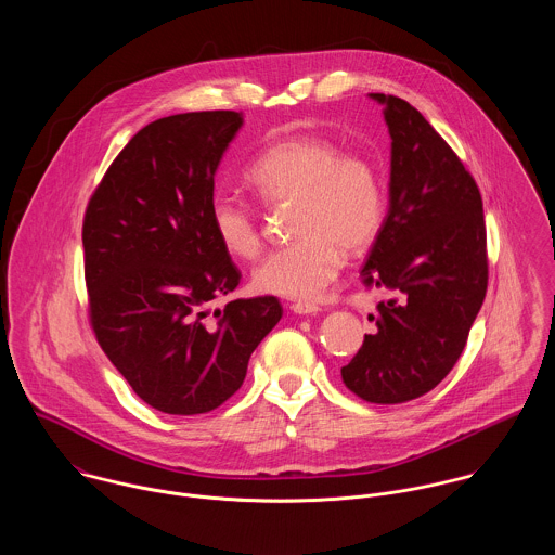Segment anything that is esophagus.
<instances>
[{"label":"esophagus","instance_id":"1","mask_svg":"<svg viewBox=\"0 0 555 555\" xmlns=\"http://www.w3.org/2000/svg\"><path fill=\"white\" fill-rule=\"evenodd\" d=\"M292 310L296 314H317L321 308L312 305V302H296V305H292Z\"/></svg>","mask_w":555,"mask_h":555}]
</instances>
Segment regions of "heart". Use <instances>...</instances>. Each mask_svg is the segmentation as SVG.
Returning a JSON list of instances; mask_svg holds the SVG:
<instances>
[{
	"label": "heart",
	"instance_id": "obj_1",
	"mask_svg": "<svg viewBox=\"0 0 555 555\" xmlns=\"http://www.w3.org/2000/svg\"><path fill=\"white\" fill-rule=\"evenodd\" d=\"M247 181L268 206L294 204L289 232L296 241L253 270L261 294L317 298L338 276L345 250L362 253L380 230L383 193L372 164L327 138L296 135L268 146L248 166ZM208 221L228 253L243 259L259 253L261 230L247 202L217 193Z\"/></svg>",
	"mask_w": 555,
	"mask_h": 555
}]
</instances>
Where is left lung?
Returning a JSON list of instances; mask_svg holds the SVG:
<instances>
[{
    "label": "left lung",
    "instance_id": "left-lung-1",
    "mask_svg": "<svg viewBox=\"0 0 555 555\" xmlns=\"http://www.w3.org/2000/svg\"><path fill=\"white\" fill-rule=\"evenodd\" d=\"M391 138L389 206L362 268L387 294L345 385L374 404L434 389L464 351L488 289L483 202L475 179L409 102L369 93Z\"/></svg>",
    "mask_w": 555,
    "mask_h": 555
}]
</instances>
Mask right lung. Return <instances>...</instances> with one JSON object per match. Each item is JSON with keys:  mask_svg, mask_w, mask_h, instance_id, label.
<instances>
[{"mask_svg": "<svg viewBox=\"0 0 555 555\" xmlns=\"http://www.w3.org/2000/svg\"><path fill=\"white\" fill-rule=\"evenodd\" d=\"M243 113L142 127L95 189L82 225L91 323L108 360L153 409L199 415L234 396L281 321L276 298L208 305L241 283L210 221L215 175Z\"/></svg>", "mask_w": 555, "mask_h": 555, "instance_id": "add662e5", "label": "right lung"}]
</instances>
